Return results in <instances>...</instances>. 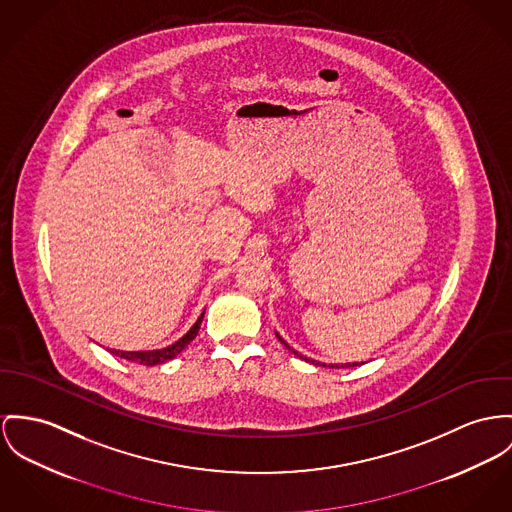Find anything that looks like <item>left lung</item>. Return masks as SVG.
Segmentation results:
<instances>
[{
    "label": "left lung",
    "instance_id": "left-lung-1",
    "mask_svg": "<svg viewBox=\"0 0 512 512\" xmlns=\"http://www.w3.org/2000/svg\"><path fill=\"white\" fill-rule=\"evenodd\" d=\"M276 337H278V341H280V343H282L290 353L300 356V354L296 353V351H294V349H292V347H290V345H288V343H286L278 333H276ZM306 360H308V358H306ZM310 362H315V360H310ZM360 364H364V362H360ZM323 366H325V364H323ZM329 366H331V368H351V366H358V362H353V364H351V362H347V364H341V366H339V364H329Z\"/></svg>",
    "mask_w": 512,
    "mask_h": 512
}]
</instances>
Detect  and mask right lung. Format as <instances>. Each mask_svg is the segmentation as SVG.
<instances>
[{"label":"right lung","instance_id":"obj_1","mask_svg":"<svg viewBox=\"0 0 512 512\" xmlns=\"http://www.w3.org/2000/svg\"><path fill=\"white\" fill-rule=\"evenodd\" d=\"M202 317H204V312L198 315L195 325H193L179 341H175L173 345H169V347H165V349H156V351H117V349H109V353L117 354V356L124 358V360H130V362H136V364H142V366L163 364V362L175 358L177 354L181 353V351L197 337L200 323H202Z\"/></svg>","mask_w":512,"mask_h":512}]
</instances>
